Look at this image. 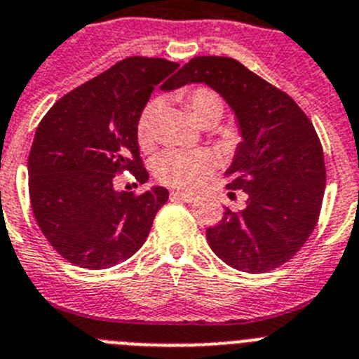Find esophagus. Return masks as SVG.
I'll return each instance as SVG.
<instances>
[{
    "mask_svg": "<svg viewBox=\"0 0 359 359\" xmlns=\"http://www.w3.org/2000/svg\"><path fill=\"white\" fill-rule=\"evenodd\" d=\"M170 198L172 200H182V202L193 203L198 200V195H193V193H184V191H172L170 193Z\"/></svg>",
    "mask_w": 359,
    "mask_h": 359,
    "instance_id": "esophagus-1",
    "label": "esophagus"
}]
</instances>
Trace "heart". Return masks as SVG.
I'll return each instance as SVG.
<instances>
[{
	"label": "heart",
	"mask_w": 359,
	"mask_h": 359,
	"mask_svg": "<svg viewBox=\"0 0 359 359\" xmlns=\"http://www.w3.org/2000/svg\"><path fill=\"white\" fill-rule=\"evenodd\" d=\"M189 114L198 125L218 123L225 112V103L218 93L200 87L186 98ZM159 103L150 102L141 112L135 127V135L141 148H150L154 143V121ZM211 154L202 150H166L154 159L151 170L157 180L173 187H196L212 168Z\"/></svg>",
	"instance_id": "1"
}]
</instances>
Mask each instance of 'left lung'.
I'll list each match as a JSON object with an SVG mask.
<instances>
[{
  "label": "left lung",
  "instance_id": "8db88e82",
  "mask_svg": "<svg viewBox=\"0 0 359 359\" xmlns=\"http://www.w3.org/2000/svg\"><path fill=\"white\" fill-rule=\"evenodd\" d=\"M208 83L234 111L241 132L229 189L248 195L243 211L225 208L205 236L229 266L263 273L292 259L308 241L325 189L324 151L308 116L284 91L231 57H195L164 91Z\"/></svg>",
  "mask_w": 359,
  "mask_h": 359
}]
</instances>
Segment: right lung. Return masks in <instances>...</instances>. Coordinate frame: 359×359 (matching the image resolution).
<instances>
[{"label":"right lung","instance_id":"add662e5","mask_svg":"<svg viewBox=\"0 0 359 359\" xmlns=\"http://www.w3.org/2000/svg\"><path fill=\"white\" fill-rule=\"evenodd\" d=\"M177 67L166 59L128 57L67 93L41 119L28 156L32 211L69 263L114 266L147 241L168 189L134 195L116 191L112 182L121 172L148 180L135 127L154 87Z\"/></svg>","mask_w":359,"mask_h":359}]
</instances>
